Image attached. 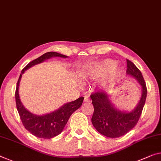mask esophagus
Returning a JSON list of instances; mask_svg holds the SVG:
<instances>
[{
	"instance_id": "34e87169",
	"label": "esophagus",
	"mask_w": 161,
	"mask_h": 161,
	"mask_svg": "<svg viewBox=\"0 0 161 161\" xmlns=\"http://www.w3.org/2000/svg\"><path fill=\"white\" fill-rule=\"evenodd\" d=\"M84 102H85V103H90V99H89V97H85V98H84Z\"/></svg>"
}]
</instances>
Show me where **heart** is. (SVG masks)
<instances>
[{"instance_id":"1","label":"heart","mask_w":161,"mask_h":161,"mask_svg":"<svg viewBox=\"0 0 161 161\" xmlns=\"http://www.w3.org/2000/svg\"><path fill=\"white\" fill-rule=\"evenodd\" d=\"M116 62L112 59H105L103 62L96 64L89 69L88 75L94 80L103 77L109 73L112 80H115L121 75V71L116 67Z\"/></svg>"}]
</instances>
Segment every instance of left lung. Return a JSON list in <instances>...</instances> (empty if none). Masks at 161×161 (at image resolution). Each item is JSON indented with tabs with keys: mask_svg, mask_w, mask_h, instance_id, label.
Listing matches in <instances>:
<instances>
[{
	"mask_svg": "<svg viewBox=\"0 0 161 161\" xmlns=\"http://www.w3.org/2000/svg\"><path fill=\"white\" fill-rule=\"evenodd\" d=\"M127 67V75L133 76L142 87L141 97L134 109L131 112L119 110L112 104L109 94L104 92L90 95L94 106L92 123L99 133L108 137H119L131 130L138 122L146 100L147 87L141 72L128 59Z\"/></svg>",
	"mask_w": 161,
	"mask_h": 161,
	"instance_id": "obj_1",
	"label": "left lung"
}]
</instances>
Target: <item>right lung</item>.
<instances>
[{
  "mask_svg": "<svg viewBox=\"0 0 161 161\" xmlns=\"http://www.w3.org/2000/svg\"><path fill=\"white\" fill-rule=\"evenodd\" d=\"M52 57L67 58L68 57L57 52H50L45 53L39 58L33 60L21 71L15 93L16 108L25 128L34 136L44 139H50L59 135L64 128L71 114L80 108L84 100V97H81L75 101L64 104L57 110L44 115H36L30 113L24 108L20 99L19 94V84L22 75L25 70L31 67L32 66L42 63Z\"/></svg>",
  "mask_w": 161,
  "mask_h": 161,
  "instance_id": "obj_1",
  "label": "right lung"
}]
</instances>
